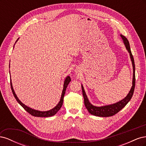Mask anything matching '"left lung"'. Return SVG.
Listing matches in <instances>:
<instances>
[{
	"instance_id": "left-lung-1",
	"label": "left lung",
	"mask_w": 146,
	"mask_h": 146,
	"mask_svg": "<svg viewBox=\"0 0 146 146\" xmlns=\"http://www.w3.org/2000/svg\"><path fill=\"white\" fill-rule=\"evenodd\" d=\"M120 36L122 38V39L123 40V44H124L127 50L129 53L132 63V66H133V80H132V86L127 96L121 100L117 102L115 104L101 106V107H97V106H94L90 103V102L88 100V97L86 94L85 90H84L83 86L82 85V92L84 98V104H85V107L88 110V111H89V113L96 116L109 117L114 115V114H116L117 113H118L120 110H121L123 107H124L128 103H129V102L131 100L133 94L135 86V66L134 59L131 54L129 42L128 41V39L122 35H121Z\"/></svg>"
}]
</instances>
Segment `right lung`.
<instances>
[{
    "mask_svg": "<svg viewBox=\"0 0 146 146\" xmlns=\"http://www.w3.org/2000/svg\"><path fill=\"white\" fill-rule=\"evenodd\" d=\"M19 38H18L17 39V41H16V42L18 41V39ZM71 80V79H70V76H67L66 77V78L64 79V84H63V89L62 91V93H61V99L58 102V104H57L54 108H53L52 109L50 110H48V111H39V110H35L33 109L30 107H27V105H25V104H24L22 102L18 99L17 98L15 92L14 91V89H13V85H12V83H11V79H10V84H11V90L13 92V94L14 95L15 99H16V100L17 101V102H18L22 107H23L25 111H27L29 113H30L31 115H32L33 116H36V117H50L55 115V114L58 112L59 110H60L61 107H62V105L63 103V99H64V96L65 94V92H66V88H67L68 84L69 83V82Z\"/></svg>",
    "mask_w": 146,
    "mask_h": 146,
    "instance_id": "add662e5",
    "label": "right lung"
}]
</instances>
